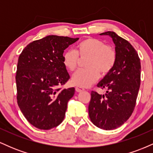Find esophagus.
Segmentation results:
<instances>
[{"instance_id": "34e87169", "label": "esophagus", "mask_w": 153, "mask_h": 153, "mask_svg": "<svg viewBox=\"0 0 153 153\" xmlns=\"http://www.w3.org/2000/svg\"><path fill=\"white\" fill-rule=\"evenodd\" d=\"M75 91H76L77 92H81V91H84V88H81V87L77 86V87H75Z\"/></svg>"}]
</instances>
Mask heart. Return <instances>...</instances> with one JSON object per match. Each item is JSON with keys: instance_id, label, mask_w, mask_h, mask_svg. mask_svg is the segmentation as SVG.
Listing matches in <instances>:
<instances>
[{"instance_id": "1", "label": "heart", "mask_w": 153, "mask_h": 153, "mask_svg": "<svg viewBox=\"0 0 153 153\" xmlns=\"http://www.w3.org/2000/svg\"><path fill=\"white\" fill-rule=\"evenodd\" d=\"M80 59L88 57L85 62L88 68L80 69L72 77L75 85L86 88L91 86L102 75L112 71L117 62V52L114 47L95 38H86L77 45L76 52L72 49L65 50L62 54V63L69 71H74Z\"/></svg>"}]
</instances>
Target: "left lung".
<instances>
[{
	"mask_svg": "<svg viewBox=\"0 0 153 153\" xmlns=\"http://www.w3.org/2000/svg\"><path fill=\"white\" fill-rule=\"evenodd\" d=\"M100 34L112 38L117 62L112 71L97 85L100 88L106 89V94L91 91L88 113L94 125L111 130L127 122L134 109L140 85L141 65L137 52L129 42L114 31Z\"/></svg>",
	"mask_w": 153,
	"mask_h": 153,
	"instance_id": "8db88e82",
	"label": "left lung"
}]
</instances>
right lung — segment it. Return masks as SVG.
Returning <instances> with one entry per match:
<instances>
[{
	"instance_id": "add662e5",
	"label": "right lung",
	"mask_w": 153,
	"mask_h": 153,
	"mask_svg": "<svg viewBox=\"0 0 153 153\" xmlns=\"http://www.w3.org/2000/svg\"><path fill=\"white\" fill-rule=\"evenodd\" d=\"M78 38L50 35L29 43L19 57L17 103L27 121L40 129L61 124L74 88L62 89L70 79L62 63L64 50Z\"/></svg>"
}]
</instances>
